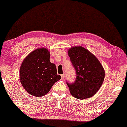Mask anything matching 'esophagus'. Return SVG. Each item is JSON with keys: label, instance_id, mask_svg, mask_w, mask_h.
Masks as SVG:
<instances>
[{"label": "esophagus", "instance_id": "34e87169", "mask_svg": "<svg viewBox=\"0 0 127 127\" xmlns=\"http://www.w3.org/2000/svg\"><path fill=\"white\" fill-rule=\"evenodd\" d=\"M61 78H62V80H64V79H65V74H61Z\"/></svg>", "mask_w": 127, "mask_h": 127}]
</instances>
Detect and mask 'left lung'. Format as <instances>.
<instances>
[{
	"mask_svg": "<svg viewBox=\"0 0 127 127\" xmlns=\"http://www.w3.org/2000/svg\"><path fill=\"white\" fill-rule=\"evenodd\" d=\"M68 55L76 70L73 83L66 81L70 93L79 99L90 98L99 90L105 78V70L96 57L81 46L71 47Z\"/></svg>",
	"mask_w": 127,
	"mask_h": 127,
	"instance_id": "8db88e82",
	"label": "left lung"
}]
</instances>
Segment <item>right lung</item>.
<instances>
[{
	"label": "right lung",
	"instance_id": "1",
	"mask_svg": "<svg viewBox=\"0 0 127 127\" xmlns=\"http://www.w3.org/2000/svg\"><path fill=\"white\" fill-rule=\"evenodd\" d=\"M47 49L37 48L29 54L22 62L20 79L26 91L34 96H44L55 82L61 79L57 74L56 66L50 61Z\"/></svg>",
	"mask_w": 127,
	"mask_h": 127
}]
</instances>
